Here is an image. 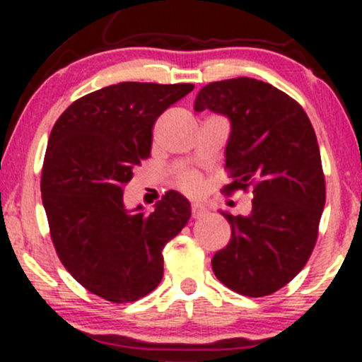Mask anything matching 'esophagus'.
<instances>
[{
	"label": "esophagus",
	"mask_w": 362,
	"mask_h": 362,
	"mask_svg": "<svg viewBox=\"0 0 362 362\" xmlns=\"http://www.w3.org/2000/svg\"><path fill=\"white\" fill-rule=\"evenodd\" d=\"M206 214V207L202 204H192V218H201Z\"/></svg>",
	"instance_id": "34e87169"
}]
</instances>
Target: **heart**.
Here are the masks:
<instances>
[{
	"mask_svg": "<svg viewBox=\"0 0 362 362\" xmlns=\"http://www.w3.org/2000/svg\"><path fill=\"white\" fill-rule=\"evenodd\" d=\"M178 185L187 194H197L201 190V178L195 173H184L178 180Z\"/></svg>",
	"mask_w": 362,
	"mask_h": 362,
	"instance_id": "heart-1",
	"label": "heart"
}]
</instances>
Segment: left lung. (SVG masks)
Returning <instances> with one entry per match:
<instances>
[{"label": "left lung", "instance_id": "obj_1", "mask_svg": "<svg viewBox=\"0 0 362 362\" xmlns=\"http://www.w3.org/2000/svg\"><path fill=\"white\" fill-rule=\"evenodd\" d=\"M206 109L231 126L224 156L233 182L224 190H253L248 216L221 211L231 238L214 253L213 271L243 296H267L298 276L317 242L325 206L317 136L300 103L253 78L206 85L194 110Z\"/></svg>", "mask_w": 362, "mask_h": 362}]
</instances>
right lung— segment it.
I'll list each match as a JSON object with an SVG mask.
<instances>
[{"label":"right lung","instance_id":"1","mask_svg":"<svg viewBox=\"0 0 362 362\" xmlns=\"http://www.w3.org/2000/svg\"><path fill=\"white\" fill-rule=\"evenodd\" d=\"M190 83L122 81L78 98L54 124L45 151L42 204L68 272L112 303L151 293L163 277V247L190 218V202L170 190L143 213L124 206L132 170L151 151V131Z\"/></svg>","mask_w":362,"mask_h":362}]
</instances>
